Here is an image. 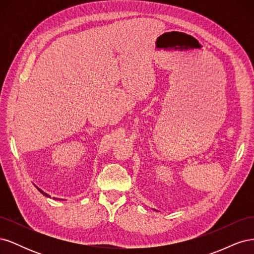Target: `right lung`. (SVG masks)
Instances as JSON below:
<instances>
[{
  "instance_id": "right-lung-1",
  "label": "right lung",
  "mask_w": 254,
  "mask_h": 254,
  "mask_svg": "<svg viewBox=\"0 0 254 254\" xmlns=\"http://www.w3.org/2000/svg\"><path fill=\"white\" fill-rule=\"evenodd\" d=\"M35 187H36V188H37V190H39V191H40V193H41V194H43L44 196H47V197H51V196H50L49 194H47V193H45V191H43V190H42L41 189H39V188H38L37 186H35ZM54 199H56V200H57V199H59V200H64V199H60V198H55V197H54Z\"/></svg>"
}]
</instances>
